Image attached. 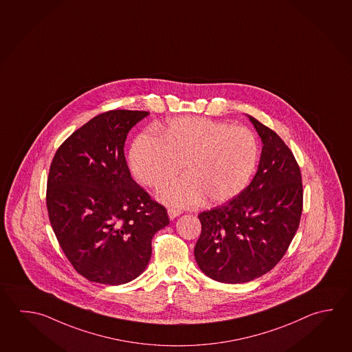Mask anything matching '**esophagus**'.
<instances>
[{
	"label": "esophagus",
	"instance_id": "esophagus-1",
	"mask_svg": "<svg viewBox=\"0 0 352 352\" xmlns=\"http://www.w3.org/2000/svg\"><path fill=\"white\" fill-rule=\"evenodd\" d=\"M167 213H168V217L173 219V218H176L177 216H179V214L182 213V211H181V210H177V208H168V210H167Z\"/></svg>",
	"mask_w": 352,
	"mask_h": 352
}]
</instances>
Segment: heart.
Wrapping results in <instances>:
<instances>
[{"instance_id":"1","label":"heart","mask_w":352,"mask_h":352,"mask_svg":"<svg viewBox=\"0 0 352 352\" xmlns=\"http://www.w3.org/2000/svg\"><path fill=\"white\" fill-rule=\"evenodd\" d=\"M134 141L129 164L135 179L156 188L185 167L186 176L162 186L157 199L188 207L234 199L250 184L259 159L256 135L244 126L199 116H179Z\"/></svg>"}]
</instances>
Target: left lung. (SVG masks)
<instances>
[{
	"label": "left lung",
	"mask_w": 352,
	"mask_h": 352,
	"mask_svg": "<svg viewBox=\"0 0 352 352\" xmlns=\"http://www.w3.org/2000/svg\"><path fill=\"white\" fill-rule=\"evenodd\" d=\"M263 142L256 176L234 199L201 212L195 247L199 269L228 284L253 280L274 268L300 223V167L280 136L250 116Z\"/></svg>",
	"instance_id": "1"
}]
</instances>
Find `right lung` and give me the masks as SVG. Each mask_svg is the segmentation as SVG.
<instances>
[{
	"mask_svg": "<svg viewBox=\"0 0 352 352\" xmlns=\"http://www.w3.org/2000/svg\"><path fill=\"white\" fill-rule=\"evenodd\" d=\"M147 111L109 110L58 147L47 179V210L58 243L88 280L120 285L138 278L151 241L170 223L166 208L135 182L124 155Z\"/></svg>",
	"mask_w": 352,
	"mask_h": 352,
	"instance_id": "add662e5",
	"label": "right lung"
}]
</instances>
